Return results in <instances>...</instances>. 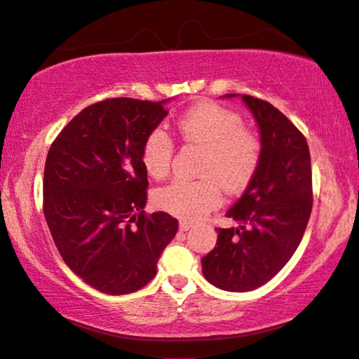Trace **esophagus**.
Listing matches in <instances>:
<instances>
[{
  "label": "esophagus",
  "instance_id": "34e87169",
  "mask_svg": "<svg viewBox=\"0 0 359 359\" xmlns=\"http://www.w3.org/2000/svg\"><path fill=\"white\" fill-rule=\"evenodd\" d=\"M191 226H192V225H191L189 222H184V220L180 222V230H181V231H188Z\"/></svg>",
  "mask_w": 359,
  "mask_h": 359
}]
</instances>
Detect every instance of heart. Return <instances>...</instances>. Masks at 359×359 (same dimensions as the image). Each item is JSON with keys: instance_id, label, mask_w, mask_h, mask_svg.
I'll use <instances>...</instances> for the list:
<instances>
[{"instance_id": "obj_1", "label": "heart", "mask_w": 359, "mask_h": 359, "mask_svg": "<svg viewBox=\"0 0 359 359\" xmlns=\"http://www.w3.org/2000/svg\"><path fill=\"white\" fill-rule=\"evenodd\" d=\"M184 141L205 149L197 181L175 180L157 189L154 199L158 209L188 222L201 220L223 202V191H243L251 183L261 163V141L244 128L236 111L217 103H197L178 121ZM175 145L170 134L155 128L142 145V163L154 178L167 176Z\"/></svg>"}]
</instances>
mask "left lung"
<instances>
[{
    "label": "left lung",
    "mask_w": 359,
    "mask_h": 359,
    "mask_svg": "<svg viewBox=\"0 0 359 359\" xmlns=\"http://www.w3.org/2000/svg\"><path fill=\"white\" fill-rule=\"evenodd\" d=\"M226 98L240 97L228 93ZM261 134V163L226 217L240 223L217 228V244L201 259L207 282L225 292H251L285 267L299 246L313 209L308 142L269 102L241 95Z\"/></svg>",
    "instance_id": "8db88e82"
}]
</instances>
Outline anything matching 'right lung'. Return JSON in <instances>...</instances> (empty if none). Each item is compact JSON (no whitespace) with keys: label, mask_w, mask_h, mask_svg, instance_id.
Here are the masks:
<instances>
[{"label":"right lung","mask_w":359,"mask_h":359,"mask_svg":"<svg viewBox=\"0 0 359 359\" xmlns=\"http://www.w3.org/2000/svg\"><path fill=\"white\" fill-rule=\"evenodd\" d=\"M108 98L66 124L48 150L43 212L66 266L107 294L141 290L178 231L167 212L145 215L142 145L165 103Z\"/></svg>","instance_id":"1"}]
</instances>
